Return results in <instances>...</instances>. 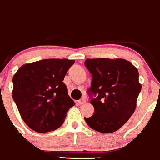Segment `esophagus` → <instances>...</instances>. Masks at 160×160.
<instances>
[{"label": "esophagus", "mask_w": 160, "mask_h": 160, "mask_svg": "<svg viewBox=\"0 0 160 160\" xmlns=\"http://www.w3.org/2000/svg\"><path fill=\"white\" fill-rule=\"evenodd\" d=\"M77 102H78L79 105H83V104L85 103L86 101H85V99H84V98H81V99L79 100V101H77Z\"/></svg>", "instance_id": "1"}]
</instances>
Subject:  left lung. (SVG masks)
I'll return each instance as SVG.
<instances>
[{
	"label": "left lung",
	"mask_w": 160,
	"mask_h": 160,
	"mask_svg": "<svg viewBox=\"0 0 160 160\" xmlns=\"http://www.w3.org/2000/svg\"><path fill=\"white\" fill-rule=\"evenodd\" d=\"M84 65L92 74L88 92L95 110L92 116L84 120L97 131L113 133L135 110L142 88L138 69L123 59H87Z\"/></svg>",
	"instance_id": "8db88e82"
}]
</instances>
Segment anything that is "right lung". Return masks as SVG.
<instances>
[{"label":"right lung","mask_w":160,"mask_h":160,"mask_svg":"<svg viewBox=\"0 0 160 160\" xmlns=\"http://www.w3.org/2000/svg\"><path fill=\"white\" fill-rule=\"evenodd\" d=\"M75 60L47 59L22 65L13 77V98L22 118L38 133L63 125L75 105L63 82Z\"/></svg>","instance_id":"add662e5"}]
</instances>
